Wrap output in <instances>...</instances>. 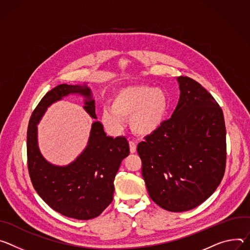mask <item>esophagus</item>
Wrapping results in <instances>:
<instances>
[{
  "label": "esophagus",
  "instance_id": "esophagus-1",
  "mask_svg": "<svg viewBox=\"0 0 250 250\" xmlns=\"http://www.w3.org/2000/svg\"><path fill=\"white\" fill-rule=\"evenodd\" d=\"M129 147H130V152L131 153H135L136 149H137V145L134 141H129Z\"/></svg>",
  "mask_w": 250,
  "mask_h": 250
}]
</instances>
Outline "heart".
<instances>
[{
    "label": "heart",
    "mask_w": 250,
    "mask_h": 250,
    "mask_svg": "<svg viewBox=\"0 0 250 250\" xmlns=\"http://www.w3.org/2000/svg\"><path fill=\"white\" fill-rule=\"evenodd\" d=\"M169 109V97L164 90L149 85H134L120 89L112 98L111 108L101 113L103 126L111 133L121 131L124 118H130L134 132L149 135L164 122Z\"/></svg>",
    "instance_id": "1"
}]
</instances>
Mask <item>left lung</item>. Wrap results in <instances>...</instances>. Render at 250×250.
<instances>
[{
	"instance_id": "left-lung-1",
	"label": "left lung",
	"mask_w": 250,
	"mask_h": 250,
	"mask_svg": "<svg viewBox=\"0 0 250 250\" xmlns=\"http://www.w3.org/2000/svg\"><path fill=\"white\" fill-rule=\"evenodd\" d=\"M172 117L138 144L149 196L169 211L197 208L216 189L227 165L223 110L199 82L179 76Z\"/></svg>"
}]
</instances>
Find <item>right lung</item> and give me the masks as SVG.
<instances>
[{"label":"right lung","mask_w":250,"mask_h":250,"mask_svg":"<svg viewBox=\"0 0 250 250\" xmlns=\"http://www.w3.org/2000/svg\"><path fill=\"white\" fill-rule=\"evenodd\" d=\"M69 93L87 97L84 108L96 119L94 101L86 85L61 84L52 88L34 110L27 126V169L35 189L52 209L67 217L87 220L102 213L113 201L115 175L130 150L125 137H108L97 121L92 124L86 149L74 162L66 167L47 163L38 147L37 124L51 103Z\"/></svg>","instance_id":"1"}]
</instances>
